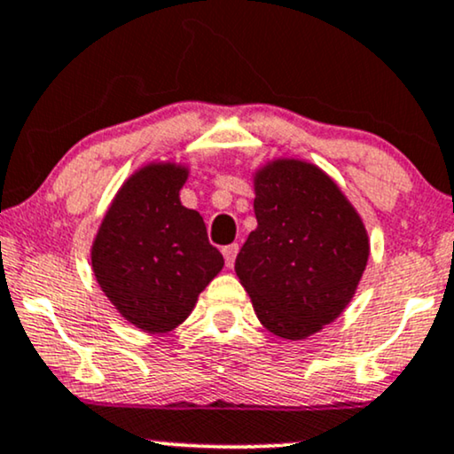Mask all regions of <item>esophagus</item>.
Masks as SVG:
<instances>
[{"instance_id": "esophagus-1", "label": "esophagus", "mask_w": 454, "mask_h": 454, "mask_svg": "<svg viewBox=\"0 0 454 454\" xmlns=\"http://www.w3.org/2000/svg\"><path fill=\"white\" fill-rule=\"evenodd\" d=\"M237 254H239V245H237V243L222 247V255H223V262H226V268H232V266H234V260H237Z\"/></svg>"}]
</instances>
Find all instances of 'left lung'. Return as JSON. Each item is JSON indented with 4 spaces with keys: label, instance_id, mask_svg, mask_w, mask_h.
I'll use <instances>...</instances> for the list:
<instances>
[{
    "label": "left lung",
    "instance_id": "left-lung-1",
    "mask_svg": "<svg viewBox=\"0 0 454 454\" xmlns=\"http://www.w3.org/2000/svg\"><path fill=\"white\" fill-rule=\"evenodd\" d=\"M254 209L237 277L270 333L303 340L352 300L369 260L366 231L335 182L301 160L257 174Z\"/></svg>",
    "mask_w": 454,
    "mask_h": 454
}]
</instances>
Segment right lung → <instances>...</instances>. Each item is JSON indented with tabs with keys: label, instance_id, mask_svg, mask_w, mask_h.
Instances as JSON below:
<instances>
[{
	"label": "right lung",
	"instance_id": "1",
	"mask_svg": "<svg viewBox=\"0 0 454 454\" xmlns=\"http://www.w3.org/2000/svg\"><path fill=\"white\" fill-rule=\"evenodd\" d=\"M186 169L148 165L131 176L106 211L91 266L121 317L148 333H168L192 312L223 257L203 217L180 203Z\"/></svg>",
	"mask_w": 454,
	"mask_h": 454
}]
</instances>
